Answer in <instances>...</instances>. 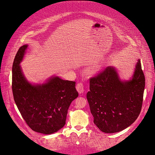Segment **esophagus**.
Here are the masks:
<instances>
[{
  "mask_svg": "<svg viewBox=\"0 0 155 155\" xmlns=\"http://www.w3.org/2000/svg\"><path fill=\"white\" fill-rule=\"evenodd\" d=\"M76 90L79 92V94H82L84 91V88L82 83H79L76 85Z\"/></svg>",
  "mask_w": 155,
  "mask_h": 155,
  "instance_id": "obj_1",
  "label": "esophagus"
}]
</instances>
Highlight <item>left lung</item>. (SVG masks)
Listing matches in <instances>:
<instances>
[{"label": "left lung", "instance_id": "1", "mask_svg": "<svg viewBox=\"0 0 155 155\" xmlns=\"http://www.w3.org/2000/svg\"><path fill=\"white\" fill-rule=\"evenodd\" d=\"M89 85L87 98L94 123L100 131L117 133L137 119L145 87L140 60H138L130 80H121L116 68L109 66L91 78Z\"/></svg>", "mask_w": 155, "mask_h": 155}]
</instances>
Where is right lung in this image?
Listing matches in <instances>:
<instances>
[{"label":"right lung","instance_id":"add662e5","mask_svg":"<svg viewBox=\"0 0 155 155\" xmlns=\"http://www.w3.org/2000/svg\"><path fill=\"white\" fill-rule=\"evenodd\" d=\"M27 47L28 45H24L19 48L12 65L14 101L22 118L32 130L44 134H53L65 125L68 107L78 97L76 82L52 76L42 84L30 83L20 65Z\"/></svg>","mask_w":155,"mask_h":155}]
</instances>
